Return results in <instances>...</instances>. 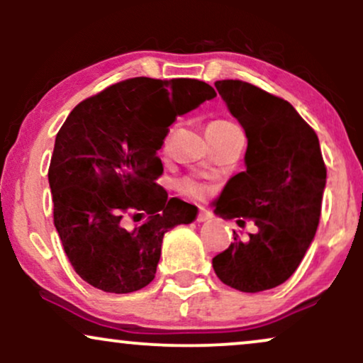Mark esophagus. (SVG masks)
<instances>
[{
	"mask_svg": "<svg viewBox=\"0 0 363 363\" xmlns=\"http://www.w3.org/2000/svg\"><path fill=\"white\" fill-rule=\"evenodd\" d=\"M211 216H213V215H211L210 211L206 210V208H199L198 218H196V220H198V222H208V220H211Z\"/></svg>",
	"mask_w": 363,
	"mask_h": 363,
	"instance_id": "34e87169",
	"label": "esophagus"
}]
</instances>
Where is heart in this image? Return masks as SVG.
Wrapping results in <instances>:
<instances>
[{
    "instance_id": "heart-1",
    "label": "heart",
    "mask_w": 363,
    "mask_h": 363,
    "mask_svg": "<svg viewBox=\"0 0 363 363\" xmlns=\"http://www.w3.org/2000/svg\"><path fill=\"white\" fill-rule=\"evenodd\" d=\"M232 123H228V121H213V123L208 124V128H225V126H230ZM179 189L182 191V193L187 194V196H193V198H199V196L205 194V187H203L199 182L193 181V179H184V181H181V184H179Z\"/></svg>"
}]
</instances>
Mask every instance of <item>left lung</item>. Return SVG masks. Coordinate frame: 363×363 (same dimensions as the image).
<instances>
[{
  "label": "left lung",
  "instance_id": "8db88e82",
  "mask_svg": "<svg viewBox=\"0 0 363 363\" xmlns=\"http://www.w3.org/2000/svg\"><path fill=\"white\" fill-rule=\"evenodd\" d=\"M247 138L245 170L225 184L215 213L257 230L213 257L216 277L257 294L286 281L314 240L326 187L318 135L294 106L240 80L215 82ZM235 234V232H234Z\"/></svg>",
  "mask_w": 363,
  "mask_h": 363
}]
</instances>
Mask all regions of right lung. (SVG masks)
I'll list each match as a JSON object with an SVG mask.
<instances>
[{"label": "right lung", "mask_w": 363, "mask_h": 363, "mask_svg": "<svg viewBox=\"0 0 363 363\" xmlns=\"http://www.w3.org/2000/svg\"><path fill=\"white\" fill-rule=\"evenodd\" d=\"M213 97V86L193 78L138 77L80 102L65 121L49 165L54 225L74 272L91 286L109 294L147 286L164 235L196 220L198 208L155 184L164 170L157 152L177 116ZM129 209L149 218L124 229Z\"/></svg>", "instance_id": "right-lung-1"}]
</instances>
